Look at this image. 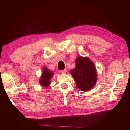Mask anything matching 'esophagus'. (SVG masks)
Instances as JSON below:
<instances>
[{"label":"esophagus","instance_id":"obj_1","mask_svg":"<svg viewBox=\"0 0 130 130\" xmlns=\"http://www.w3.org/2000/svg\"><path fill=\"white\" fill-rule=\"evenodd\" d=\"M60 72H61V73H62V74H66V72H67V69H64V70H61V71H60Z\"/></svg>","mask_w":130,"mask_h":130}]
</instances>
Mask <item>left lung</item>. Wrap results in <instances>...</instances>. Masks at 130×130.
Returning a JSON list of instances; mask_svg holds the SVG:
<instances>
[{
  "mask_svg": "<svg viewBox=\"0 0 130 130\" xmlns=\"http://www.w3.org/2000/svg\"><path fill=\"white\" fill-rule=\"evenodd\" d=\"M75 64V68L70 70V74L78 89L88 91L95 86L97 81L95 66L87 57L78 56Z\"/></svg>",
  "mask_w": 130,
  "mask_h": 130,
  "instance_id": "8db88e82",
  "label": "left lung"
}]
</instances>
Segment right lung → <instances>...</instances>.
<instances>
[{"instance_id":"1","label":"right lung","mask_w":130,"mask_h":130,"mask_svg":"<svg viewBox=\"0 0 130 130\" xmlns=\"http://www.w3.org/2000/svg\"><path fill=\"white\" fill-rule=\"evenodd\" d=\"M53 73L49 70L47 67H45L43 69L40 81V83L43 87H46L49 86L50 84V79L53 77Z\"/></svg>"}]
</instances>
